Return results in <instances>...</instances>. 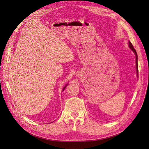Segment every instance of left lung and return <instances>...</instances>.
Here are the masks:
<instances>
[{
    "instance_id": "obj_1",
    "label": "left lung",
    "mask_w": 149,
    "mask_h": 149,
    "mask_svg": "<svg viewBox=\"0 0 149 149\" xmlns=\"http://www.w3.org/2000/svg\"><path fill=\"white\" fill-rule=\"evenodd\" d=\"M129 48L134 52L135 55V57H136V75H137V77H138V55H137V53L135 51V49H134V46H133L132 44L131 43V42L130 41H129Z\"/></svg>"
}]
</instances>
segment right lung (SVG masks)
<instances>
[{"mask_svg": "<svg viewBox=\"0 0 149 149\" xmlns=\"http://www.w3.org/2000/svg\"><path fill=\"white\" fill-rule=\"evenodd\" d=\"M68 85V83H66V84L65 86H64V88H63V90H62V91H63L65 89V88H66V87Z\"/></svg>", "mask_w": 149, "mask_h": 149, "instance_id": "1", "label": "right lung"}]
</instances>
